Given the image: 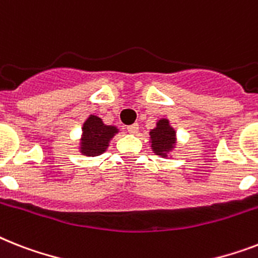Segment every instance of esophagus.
Here are the masks:
<instances>
[{"label": "esophagus", "instance_id": "1", "mask_svg": "<svg viewBox=\"0 0 258 258\" xmlns=\"http://www.w3.org/2000/svg\"><path fill=\"white\" fill-rule=\"evenodd\" d=\"M127 131H128L130 134H136L139 131V124H138V123H134V124L128 125V127H127Z\"/></svg>", "mask_w": 258, "mask_h": 258}]
</instances>
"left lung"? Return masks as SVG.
<instances>
[{
    "label": "left lung",
    "instance_id": "1",
    "mask_svg": "<svg viewBox=\"0 0 258 258\" xmlns=\"http://www.w3.org/2000/svg\"><path fill=\"white\" fill-rule=\"evenodd\" d=\"M151 146L156 155L167 156V152L171 151L175 146V130L169 125L167 119H162L156 123V128L150 133Z\"/></svg>",
    "mask_w": 258,
    "mask_h": 258
}]
</instances>
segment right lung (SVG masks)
<instances>
[{"label":"right lung","mask_w":258,"mask_h":258,"mask_svg":"<svg viewBox=\"0 0 258 258\" xmlns=\"http://www.w3.org/2000/svg\"><path fill=\"white\" fill-rule=\"evenodd\" d=\"M118 130L112 125L103 124L102 119L90 115L83 124V135H82L81 152L87 156H98L103 154L108 147V142Z\"/></svg>","instance_id":"add662e5"}]
</instances>
